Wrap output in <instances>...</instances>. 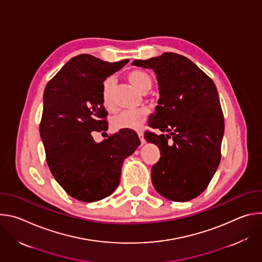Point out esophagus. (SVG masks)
I'll return each instance as SVG.
<instances>
[{
  "mask_svg": "<svg viewBox=\"0 0 262 262\" xmlns=\"http://www.w3.org/2000/svg\"><path fill=\"white\" fill-rule=\"evenodd\" d=\"M138 136H139V138H140L141 145L145 144V139H144V134H143V132H138Z\"/></svg>",
  "mask_w": 262,
  "mask_h": 262,
  "instance_id": "34e87169",
  "label": "esophagus"
}]
</instances>
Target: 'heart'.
<instances>
[{
    "label": "heart",
    "instance_id": "b5f03b06",
    "mask_svg": "<svg viewBox=\"0 0 262 262\" xmlns=\"http://www.w3.org/2000/svg\"><path fill=\"white\" fill-rule=\"evenodd\" d=\"M128 81L141 92L146 93L150 90L152 86V79L146 71L135 69L128 72ZM114 88V79L106 78L101 85V99L104 106L108 107L112 104V93ZM147 111L144 108L123 111L117 114L113 120L112 125L116 130L121 129H139L147 118Z\"/></svg>",
    "mask_w": 262,
    "mask_h": 262
}]
</instances>
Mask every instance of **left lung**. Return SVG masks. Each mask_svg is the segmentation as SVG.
Listing matches in <instances>:
<instances>
[{"mask_svg":"<svg viewBox=\"0 0 262 262\" xmlns=\"http://www.w3.org/2000/svg\"><path fill=\"white\" fill-rule=\"evenodd\" d=\"M132 65L157 74L160 99L148 126L168 133L144 136L161 151L151 168L155 189L172 201L192 200L207 188L221 161L224 117L215 85L195 63L174 53Z\"/></svg>","mask_w":262,"mask_h":262,"instance_id":"8db88e82","label":"left lung"}]
</instances>
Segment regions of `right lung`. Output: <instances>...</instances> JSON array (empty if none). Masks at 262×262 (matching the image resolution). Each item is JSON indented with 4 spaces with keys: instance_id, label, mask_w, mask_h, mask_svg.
<instances>
[{
    "instance_id": "obj_1",
    "label": "right lung",
    "mask_w": 262,
    "mask_h": 262,
    "mask_svg": "<svg viewBox=\"0 0 262 262\" xmlns=\"http://www.w3.org/2000/svg\"><path fill=\"white\" fill-rule=\"evenodd\" d=\"M129 60L110 63L83 54L70 59L48 83L39 126L49 168L64 191L95 202L119 185L123 161L140 145L132 129L97 143L92 132L107 129L102 82Z\"/></svg>"
}]
</instances>
